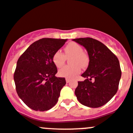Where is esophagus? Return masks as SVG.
<instances>
[{
    "label": "esophagus",
    "mask_w": 133,
    "mask_h": 133,
    "mask_svg": "<svg viewBox=\"0 0 133 133\" xmlns=\"http://www.w3.org/2000/svg\"><path fill=\"white\" fill-rule=\"evenodd\" d=\"M65 81H66L67 83H69V82H70V81H71V79H69V78H66V79H65Z\"/></svg>",
    "instance_id": "1"
}]
</instances>
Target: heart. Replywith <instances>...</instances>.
I'll return each mask as SVG.
<instances>
[{
	"mask_svg": "<svg viewBox=\"0 0 133 133\" xmlns=\"http://www.w3.org/2000/svg\"><path fill=\"white\" fill-rule=\"evenodd\" d=\"M69 58L71 65L63 67L58 71V75L61 77L73 78L81 72V68L87 66L89 58L87 54L83 51L82 46L74 42H71L64 48V54L57 51L52 57L54 64L57 68H61L65 64L66 58Z\"/></svg>",
	"mask_w": 133,
	"mask_h": 133,
	"instance_id": "b5f03b06",
	"label": "heart"
}]
</instances>
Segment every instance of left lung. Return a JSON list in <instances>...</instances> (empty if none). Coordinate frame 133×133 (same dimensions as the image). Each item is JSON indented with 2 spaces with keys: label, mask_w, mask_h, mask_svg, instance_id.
Here are the masks:
<instances>
[{
  "label": "left lung",
  "mask_w": 133,
  "mask_h": 133,
  "mask_svg": "<svg viewBox=\"0 0 133 133\" xmlns=\"http://www.w3.org/2000/svg\"><path fill=\"white\" fill-rule=\"evenodd\" d=\"M72 40L83 46L89 57V66L82 75L87 79L78 82L75 95L83 105L102 107L118 90L122 74L118 58L103 43L95 39L84 37ZM92 79H94L92 82Z\"/></svg>",
  "instance_id": "8db88e82"
}]
</instances>
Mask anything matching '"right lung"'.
Returning a JSON list of instances; mask_svg holds the SVG:
<instances>
[{
    "mask_svg": "<svg viewBox=\"0 0 133 133\" xmlns=\"http://www.w3.org/2000/svg\"><path fill=\"white\" fill-rule=\"evenodd\" d=\"M67 39L43 38L35 41L19 57L14 73L16 90L23 103L35 111L50 110L57 104L66 82L55 76L53 55Z\"/></svg>",
    "mask_w": 133,
    "mask_h": 133,
    "instance_id": "1",
    "label": "right lung"
}]
</instances>
